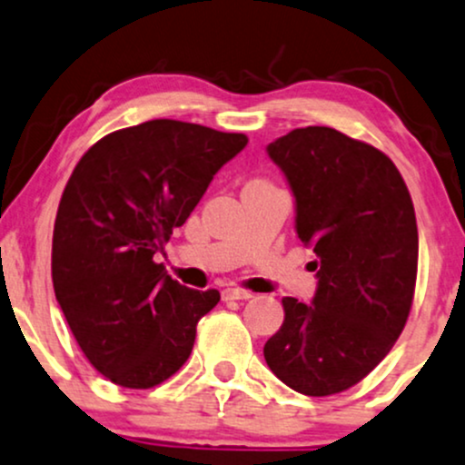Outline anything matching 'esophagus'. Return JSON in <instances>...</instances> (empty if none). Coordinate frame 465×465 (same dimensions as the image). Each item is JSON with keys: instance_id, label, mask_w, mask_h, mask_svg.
I'll return each mask as SVG.
<instances>
[{"instance_id": "obj_1", "label": "esophagus", "mask_w": 465, "mask_h": 465, "mask_svg": "<svg viewBox=\"0 0 465 465\" xmlns=\"http://www.w3.org/2000/svg\"><path fill=\"white\" fill-rule=\"evenodd\" d=\"M254 295L252 291H245V289H239V286H226V289L222 291V297L226 302H234V300H250V297Z\"/></svg>"}]
</instances>
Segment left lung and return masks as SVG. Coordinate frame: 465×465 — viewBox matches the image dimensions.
Listing matches in <instances>:
<instances>
[{
    "instance_id": "left-lung-1",
    "label": "left lung",
    "mask_w": 465,
    "mask_h": 465,
    "mask_svg": "<svg viewBox=\"0 0 465 465\" xmlns=\"http://www.w3.org/2000/svg\"><path fill=\"white\" fill-rule=\"evenodd\" d=\"M295 196L297 237L317 261L312 303L284 297L267 366L295 392L330 397L362 381L408 323L418 228L403 176L380 148L330 127L267 146Z\"/></svg>"
}]
</instances>
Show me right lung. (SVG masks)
Returning a JSON list of instances; mask_svg holds the SVG:
<instances>
[{"label": "right lung", "instance_id": "obj_1", "mask_svg": "<svg viewBox=\"0 0 465 465\" xmlns=\"http://www.w3.org/2000/svg\"><path fill=\"white\" fill-rule=\"evenodd\" d=\"M245 144L243 134L162 118L101 137L74 165L51 278L77 345L116 386L146 391L174 375L220 302V291L172 280L154 254Z\"/></svg>", "mask_w": 465, "mask_h": 465}]
</instances>
